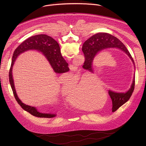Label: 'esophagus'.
<instances>
[{
	"instance_id": "esophagus-1",
	"label": "esophagus",
	"mask_w": 146,
	"mask_h": 146,
	"mask_svg": "<svg viewBox=\"0 0 146 146\" xmlns=\"http://www.w3.org/2000/svg\"><path fill=\"white\" fill-rule=\"evenodd\" d=\"M70 69L71 71H72L73 72L77 70V68L74 65H70Z\"/></svg>"
}]
</instances>
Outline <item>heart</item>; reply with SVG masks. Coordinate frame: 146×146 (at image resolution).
I'll return each instance as SVG.
<instances>
[{
    "mask_svg": "<svg viewBox=\"0 0 146 146\" xmlns=\"http://www.w3.org/2000/svg\"><path fill=\"white\" fill-rule=\"evenodd\" d=\"M68 86L66 84L62 86V92L67 96L70 92L69 101L74 106L82 109H89L90 98L94 91H105L103 87L90 90L91 78L87 76H80L72 74L68 77Z\"/></svg>",
    "mask_w": 146,
    "mask_h": 146,
    "instance_id": "1",
    "label": "heart"
}]
</instances>
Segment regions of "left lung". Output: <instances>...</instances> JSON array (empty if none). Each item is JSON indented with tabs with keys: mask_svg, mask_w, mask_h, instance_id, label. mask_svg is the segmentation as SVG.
<instances>
[{
	"mask_svg": "<svg viewBox=\"0 0 146 146\" xmlns=\"http://www.w3.org/2000/svg\"><path fill=\"white\" fill-rule=\"evenodd\" d=\"M108 48H118L126 53L133 64L134 60L129 52L121 41L115 36L107 33H98L89 38L83 44L82 51L85 56L86 69L93 72L92 63L95 56L100 51ZM135 88V77L129 90L126 92H116L109 90V94L112 100V111H115L131 98Z\"/></svg>",
	"mask_w": 146,
	"mask_h": 146,
	"instance_id": "left-lung-1",
	"label": "left lung"
}]
</instances>
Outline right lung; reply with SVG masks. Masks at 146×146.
Listing matches in <instances>:
<instances>
[{
  "label": "right lung",
  "instance_id": "add662e5",
  "mask_svg": "<svg viewBox=\"0 0 146 146\" xmlns=\"http://www.w3.org/2000/svg\"><path fill=\"white\" fill-rule=\"evenodd\" d=\"M29 50H37L42 53L47 58L56 73H63L68 72L69 70L68 64L61 55L58 43L51 37L43 34L33 36L25 40L15 49L13 55L9 70V82L17 103L24 110L33 116L40 118L54 117L56 116L55 114L41 113L36 108L23 103L18 98L16 93L13 78V65L17 57L21 54Z\"/></svg>",
  "mask_w": 146,
  "mask_h": 146
}]
</instances>
